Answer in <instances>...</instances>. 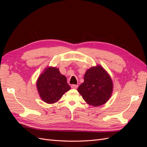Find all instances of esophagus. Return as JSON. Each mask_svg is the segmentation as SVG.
Masks as SVG:
<instances>
[{
    "label": "esophagus",
    "instance_id": "esophagus-1",
    "mask_svg": "<svg viewBox=\"0 0 147 147\" xmlns=\"http://www.w3.org/2000/svg\"><path fill=\"white\" fill-rule=\"evenodd\" d=\"M71 88L73 89H77L78 88V85L77 84H72V85H71Z\"/></svg>",
    "mask_w": 147,
    "mask_h": 147
}]
</instances>
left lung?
<instances>
[{
	"label": "left lung",
	"mask_w": 147,
	"mask_h": 147,
	"mask_svg": "<svg viewBox=\"0 0 147 147\" xmlns=\"http://www.w3.org/2000/svg\"><path fill=\"white\" fill-rule=\"evenodd\" d=\"M78 91L89 105L98 107L105 104L112 96V78L102 66L97 65L88 69L84 76V82Z\"/></svg>",
	"instance_id": "obj_1"
}]
</instances>
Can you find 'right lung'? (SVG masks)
I'll return each mask as SVG.
<instances>
[{
  "label": "right lung",
  "mask_w": 147,
  "mask_h": 147,
  "mask_svg": "<svg viewBox=\"0 0 147 147\" xmlns=\"http://www.w3.org/2000/svg\"><path fill=\"white\" fill-rule=\"evenodd\" d=\"M37 88L42 100L47 104H53L58 101L70 86L59 69L48 67L38 77Z\"/></svg>",
  "instance_id": "obj_1"
}]
</instances>
